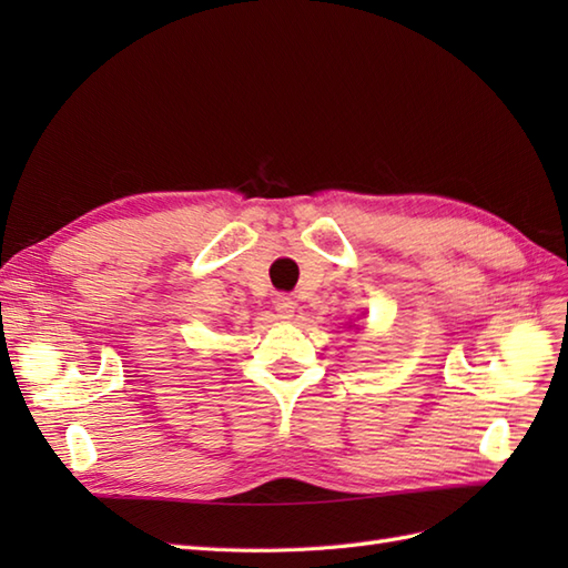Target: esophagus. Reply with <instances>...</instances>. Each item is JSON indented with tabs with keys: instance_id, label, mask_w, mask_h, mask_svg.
<instances>
[{
	"instance_id": "1",
	"label": "esophagus",
	"mask_w": 568,
	"mask_h": 568,
	"mask_svg": "<svg viewBox=\"0 0 568 568\" xmlns=\"http://www.w3.org/2000/svg\"><path fill=\"white\" fill-rule=\"evenodd\" d=\"M295 310H297L295 297H291V295H277L275 297V312H277V317H281V320H291L295 315Z\"/></svg>"
}]
</instances>
